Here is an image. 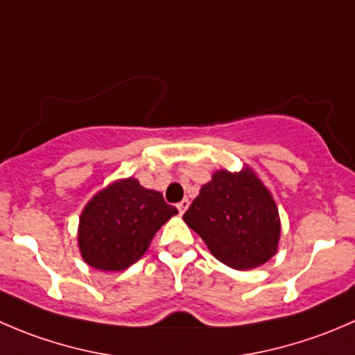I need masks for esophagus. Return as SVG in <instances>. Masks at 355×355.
<instances>
[{
	"label": "esophagus",
	"mask_w": 355,
	"mask_h": 355,
	"mask_svg": "<svg viewBox=\"0 0 355 355\" xmlns=\"http://www.w3.org/2000/svg\"><path fill=\"white\" fill-rule=\"evenodd\" d=\"M189 204H191V202H189V199H184V200H180V202L177 204V209H178V213H180V214H184L185 211H187Z\"/></svg>",
	"instance_id": "obj_1"
}]
</instances>
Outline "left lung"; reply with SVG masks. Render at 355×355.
Segmentation results:
<instances>
[{"mask_svg": "<svg viewBox=\"0 0 355 355\" xmlns=\"http://www.w3.org/2000/svg\"><path fill=\"white\" fill-rule=\"evenodd\" d=\"M184 221L218 261L241 271L268 263L282 235L273 194L249 164L241 171H214Z\"/></svg>", "mask_w": 355, "mask_h": 355, "instance_id": "8db88e82", "label": "left lung"}]
</instances>
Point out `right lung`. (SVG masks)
<instances>
[{"label":"right lung","instance_id":"right-lung-1","mask_svg":"<svg viewBox=\"0 0 355 355\" xmlns=\"http://www.w3.org/2000/svg\"><path fill=\"white\" fill-rule=\"evenodd\" d=\"M178 214L163 194L137 178L114 180L96 192L78 218V250L89 266L121 271L137 263L156 232Z\"/></svg>","mask_w":355,"mask_h":355}]
</instances>
